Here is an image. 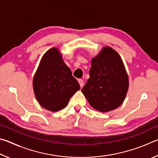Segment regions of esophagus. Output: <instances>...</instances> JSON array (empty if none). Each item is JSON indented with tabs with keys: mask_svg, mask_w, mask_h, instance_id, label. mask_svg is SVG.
<instances>
[{
	"mask_svg": "<svg viewBox=\"0 0 158 158\" xmlns=\"http://www.w3.org/2000/svg\"><path fill=\"white\" fill-rule=\"evenodd\" d=\"M78 82H79V84H80V86H81V88L84 86V81H82V80L79 79L78 80Z\"/></svg>",
	"mask_w": 158,
	"mask_h": 158,
	"instance_id": "esophagus-1",
	"label": "esophagus"
}]
</instances>
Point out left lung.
<instances>
[{
    "label": "left lung",
    "mask_w": 158,
    "mask_h": 158,
    "mask_svg": "<svg viewBox=\"0 0 158 158\" xmlns=\"http://www.w3.org/2000/svg\"><path fill=\"white\" fill-rule=\"evenodd\" d=\"M89 78L82 92L91 106L102 112L122 104L128 89V76L120 55L106 46L92 60Z\"/></svg>",
    "instance_id": "1"
}]
</instances>
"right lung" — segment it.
<instances>
[{"mask_svg": "<svg viewBox=\"0 0 158 158\" xmlns=\"http://www.w3.org/2000/svg\"><path fill=\"white\" fill-rule=\"evenodd\" d=\"M80 85L56 48L44 55L33 78L35 97L44 108L57 112L65 107Z\"/></svg>", "mask_w": 158, "mask_h": 158, "instance_id": "right-lung-1", "label": "right lung"}]
</instances>
